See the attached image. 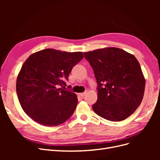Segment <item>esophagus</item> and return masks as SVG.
<instances>
[{
    "label": "esophagus",
    "instance_id": "34e87169",
    "mask_svg": "<svg viewBox=\"0 0 160 160\" xmlns=\"http://www.w3.org/2000/svg\"><path fill=\"white\" fill-rule=\"evenodd\" d=\"M87 93V92L85 91V92H83V93H79V95H80V96H81V97H83V96H85V94Z\"/></svg>",
    "mask_w": 160,
    "mask_h": 160
}]
</instances>
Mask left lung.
I'll return each mask as SVG.
<instances>
[{
  "label": "left lung",
  "mask_w": 160,
  "mask_h": 160,
  "mask_svg": "<svg viewBox=\"0 0 160 160\" xmlns=\"http://www.w3.org/2000/svg\"><path fill=\"white\" fill-rule=\"evenodd\" d=\"M98 83L94 112L111 122H120L133 114L141 104L146 80L133 55L116 47L85 52Z\"/></svg>",
  "instance_id": "obj_1"
}]
</instances>
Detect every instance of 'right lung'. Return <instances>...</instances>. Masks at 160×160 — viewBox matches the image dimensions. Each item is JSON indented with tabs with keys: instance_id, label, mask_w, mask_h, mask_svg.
<instances>
[{
	"instance_id": "obj_1",
	"label": "right lung",
	"mask_w": 160,
	"mask_h": 160,
	"mask_svg": "<svg viewBox=\"0 0 160 160\" xmlns=\"http://www.w3.org/2000/svg\"><path fill=\"white\" fill-rule=\"evenodd\" d=\"M83 57L82 52L46 49L28 57L17 76L16 89L23 111L32 119L52 127L71 117L77 95L59 87L65 88L72 68Z\"/></svg>"
}]
</instances>
